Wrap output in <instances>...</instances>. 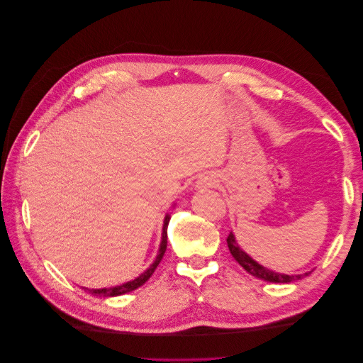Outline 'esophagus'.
Listing matches in <instances>:
<instances>
[{"label":"esophagus","instance_id":"1","mask_svg":"<svg viewBox=\"0 0 363 363\" xmlns=\"http://www.w3.org/2000/svg\"><path fill=\"white\" fill-rule=\"evenodd\" d=\"M216 177L213 174H203L201 177L196 182V188L199 189H207V188H213L216 184Z\"/></svg>","mask_w":363,"mask_h":363}]
</instances>
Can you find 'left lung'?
Returning <instances> with one entry per match:
<instances>
[{"label":"left lung","mask_w":363,"mask_h":363,"mask_svg":"<svg viewBox=\"0 0 363 363\" xmlns=\"http://www.w3.org/2000/svg\"><path fill=\"white\" fill-rule=\"evenodd\" d=\"M227 245L230 252H232V256L235 257V260L239 263L240 267H242L248 274L251 276H255L260 280H265V281H271V283H291L295 280H301L304 276H309L312 272H304V274H280L276 271H271L265 267H262L260 263H257L255 259H251L247 252L240 248L236 242L235 235L230 232L228 238H227Z\"/></svg>","instance_id":"left-lung-1"}]
</instances>
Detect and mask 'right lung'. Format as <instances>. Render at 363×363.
<instances>
[{
  "label": "right lung",
  "instance_id": "add662e5",
  "mask_svg": "<svg viewBox=\"0 0 363 363\" xmlns=\"http://www.w3.org/2000/svg\"><path fill=\"white\" fill-rule=\"evenodd\" d=\"M169 219H171V218H169V215L164 216L160 248H159V252H157V256H156V260L151 263L150 268H148L147 271L142 272L140 276H139V277H136L135 280H130V281H127V283H124V284H119V286H113V288H103V289H87V291H89L92 295H98V296H118V295H124V294H127V292H131V291L138 289L139 286H142V284H144V283H145V281L152 276V272L156 271V268L159 267L160 260L163 259L164 251H167V245H168V233H167V230H168Z\"/></svg>",
  "mask_w": 363,
  "mask_h": 363
}]
</instances>
